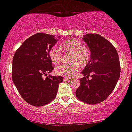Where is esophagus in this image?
Listing matches in <instances>:
<instances>
[{
	"mask_svg": "<svg viewBox=\"0 0 132 132\" xmlns=\"http://www.w3.org/2000/svg\"><path fill=\"white\" fill-rule=\"evenodd\" d=\"M64 80L65 81H68H68H70V79L69 78H64Z\"/></svg>",
	"mask_w": 132,
	"mask_h": 132,
	"instance_id": "obj_1",
	"label": "esophagus"
}]
</instances>
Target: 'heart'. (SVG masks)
Wrapping results in <instances>:
<instances>
[{"label": "heart", "mask_w": 132, "mask_h": 132, "mask_svg": "<svg viewBox=\"0 0 132 132\" xmlns=\"http://www.w3.org/2000/svg\"><path fill=\"white\" fill-rule=\"evenodd\" d=\"M60 48L65 53H70L68 65H60L54 69L56 75L62 76H72L79 69V66H86L90 60V52L86 47L76 39H68L60 44ZM48 56L53 64H58L62 59V54L58 48L53 46L50 49Z\"/></svg>", "instance_id": "obj_1"}]
</instances>
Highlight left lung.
<instances>
[{
    "label": "left lung",
    "mask_w": 132,
    "mask_h": 132,
    "mask_svg": "<svg viewBox=\"0 0 132 132\" xmlns=\"http://www.w3.org/2000/svg\"><path fill=\"white\" fill-rule=\"evenodd\" d=\"M83 40L89 47L90 60L84 68V76L76 96L83 102L96 104L108 97L115 88L120 76L119 56L115 47L98 34L84 35ZM91 74V80H87Z\"/></svg>",
    "instance_id": "8db88e82"
}]
</instances>
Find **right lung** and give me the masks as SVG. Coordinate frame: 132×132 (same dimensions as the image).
Returning <instances> with one entry per match:
<instances>
[{"label": "right lung", "mask_w": 132, "mask_h": 132, "mask_svg": "<svg viewBox=\"0 0 132 132\" xmlns=\"http://www.w3.org/2000/svg\"><path fill=\"white\" fill-rule=\"evenodd\" d=\"M60 38L37 33L26 39L14 55L12 81L22 98L30 105L44 106L56 96L63 78L49 75L43 79L42 76L53 70L48 52Z\"/></svg>", "instance_id": "add662e5"}]
</instances>
